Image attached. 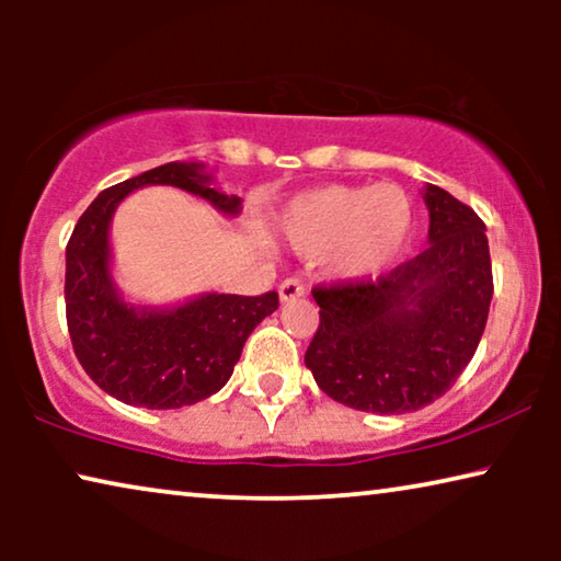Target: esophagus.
<instances>
[{
    "label": "esophagus",
    "instance_id": "esophagus-1",
    "mask_svg": "<svg viewBox=\"0 0 561 561\" xmlns=\"http://www.w3.org/2000/svg\"><path fill=\"white\" fill-rule=\"evenodd\" d=\"M278 294H280V301H294V298L306 294V286L301 278H286L280 283Z\"/></svg>",
    "mask_w": 561,
    "mask_h": 561
}]
</instances>
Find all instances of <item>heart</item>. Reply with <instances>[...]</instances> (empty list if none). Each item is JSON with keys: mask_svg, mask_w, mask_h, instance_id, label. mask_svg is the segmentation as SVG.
<instances>
[{"mask_svg": "<svg viewBox=\"0 0 561 561\" xmlns=\"http://www.w3.org/2000/svg\"><path fill=\"white\" fill-rule=\"evenodd\" d=\"M413 227L409 194L396 183L324 186L301 194L283 214V229L301 252L334 250V267L350 278L393 263Z\"/></svg>", "mask_w": 561, "mask_h": 561, "instance_id": "1", "label": "heart"}]
</instances>
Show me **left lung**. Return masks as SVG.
I'll use <instances>...</instances> for the list:
<instances>
[{"mask_svg":"<svg viewBox=\"0 0 561 561\" xmlns=\"http://www.w3.org/2000/svg\"><path fill=\"white\" fill-rule=\"evenodd\" d=\"M428 248L378 278L319 283V329L304 363L329 398L409 413L455 386L485 332L493 265L485 225L428 183Z\"/></svg>","mask_w":561,"mask_h":561,"instance_id":"left-lung-1","label":"left lung"}]
</instances>
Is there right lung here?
Masks as SVG:
<instances>
[{"label":"right lung","mask_w":561,"mask_h":561,"mask_svg":"<svg viewBox=\"0 0 561 561\" xmlns=\"http://www.w3.org/2000/svg\"><path fill=\"white\" fill-rule=\"evenodd\" d=\"M196 163H165L104 188L66 244V321L76 357L104 393L137 409H181L225 388L244 342L278 309V294H206L171 311L135 309L110 275V219L129 191L163 183L206 198L225 214L240 198L209 188Z\"/></svg>","instance_id":"obj_1"}]
</instances>
